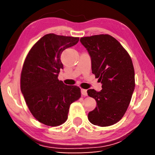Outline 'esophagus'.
<instances>
[{"mask_svg":"<svg viewBox=\"0 0 155 155\" xmlns=\"http://www.w3.org/2000/svg\"><path fill=\"white\" fill-rule=\"evenodd\" d=\"M81 94L83 96H87V90H84V89H81Z\"/></svg>","mask_w":155,"mask_h":155,"instance_id":"esophagus-1","label":"esophagus"}]
</instances>
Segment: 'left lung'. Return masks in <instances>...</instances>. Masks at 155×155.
Instances as JSON below:
<instances>
[{
	"instance_id": "obj_1",
	"label": "left lung",
	"mask_w": 155,
	"mask_h": 155,
	"mask_svg": "<svg viewBox=\"0 0 155 155\" xmlns=\"http://www.w3.org/2000/svg\"><path fill=\"white\" fill-rule=\"evenodd\" d=\"M81 43L91 58V71L102 83L100 91L90 89L88 96L96 107L88 114L91 124L108 127L124 116L135 90V71L127 51L109 35L81 38Z\"/></svg>"
}]
</instances>
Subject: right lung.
I'll return each mask as SVG.
<instances>
[{
    "instance_id": "1",
    "label": "right lung",
    "mask_w": 155,
    "mask_h": 155,
    "mask_svg": "<svg viewBox=\"0 0 155 155\" xmlns=\"http://www.w3.org/2000/svg\"><path fill=\"white\" fill-rule=\"evenodd\" d=\"M78 40V38L47 34L26 57L21 73V91L31 114L44 124L57 127L64 123L70 104L81 97L79 87L58 80L60 70L64 68L62 52Z\"/></svg>"
}]
</instances>
